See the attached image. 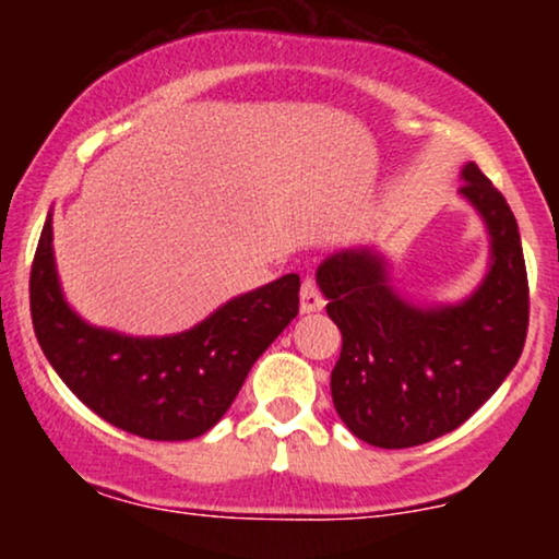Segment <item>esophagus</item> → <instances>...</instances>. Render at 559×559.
I'll list each match as a JSON object with an SVG mask.
<instances>
[{
  "instance_id": "esophagus-1",
  "label": "esophagus",
  "mask_w": 559,
  "mask_h": 559,
  "mask_svg": "<svg viewBox=\"0 0 559 559\" xmlns=\"http://www.w3.org/2000/svg\"><path fill=\"white\" fill-rule=\"evenodd\" d=\"M323 305H325V299H323V294H320L316 278L301 281L299 310L301 312H318V310H323Z\"/></svg>"
}]
</instances>
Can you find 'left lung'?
Segmentation results:
<instances>
[{
	"instance_id": "obj_1",
	"label": "left lung",
	"mask_w": 559,
	"mask_h": 559,
	"mask_svg": "<svg viewBox=\"0 0 559 559\" xmlns=\"http://www.w3.org/2000/svg\"><path fill=\"white\" fill-rule=\"evenodd\" d=\"M460 186L491 234V267L471 299L415 307L389 286L383 260L346 249L318 267L329 318L342 331L331 373L338 418L381 449L418 447L471 418L521 360L528 275L510 204L476 163Z\"/></svg>"
}]
</instances>
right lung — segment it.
I'll return each mask as SVG.
<instances>
[{
  "label": "right lung",
  "mask_w": 559,
  "mask_h": 559,
  "mask_svg": "<svg viewBox=\"0 0 559 559\" xmlns=\"http://www.w3.org/2000/svg\"><path fill=\"white\" fill-rule=\"evenodd\" d=\"M299 312V275L230 299L178 336L133 338L83 323L62 299L47 217L31 265V318L44 355L110 426L152 441L197 439L226 415L249 368Z\"/></svg>",
  "instance_id": "right-lung-1"
}]
</instances>
